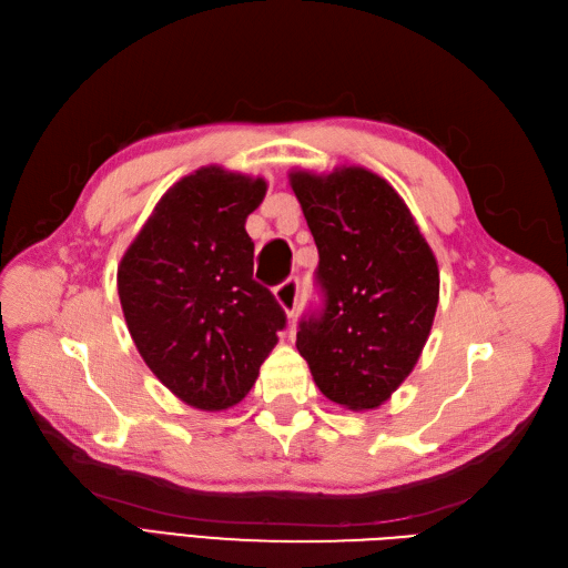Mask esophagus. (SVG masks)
<instances>
[{
    "label": "esophagus",
    "mask_w": 568,
    "mask_h": 568,
    "mask_svg": "<svg viewBox=\"0 0 568 568\" xmlns=\"http://www.w3.org/2000/svg\"><path fill=\"white\" fill-rule=\"evenodd\" d=\"M298 294H301V286L296 277H291L274 288V296H277V303L284 307V313L288 317H294L298 311Z\"/></svg>",
    "instance_id": "esophagus-1"
}]
</instances>
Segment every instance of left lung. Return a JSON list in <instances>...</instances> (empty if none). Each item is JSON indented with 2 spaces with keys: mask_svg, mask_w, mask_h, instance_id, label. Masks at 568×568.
<instances>
[{
  "mask_svg": "<svg viewBox=\"0 0 568 568\" xmlns=\"http://www.w3.org/2000/svg\"><path fill=\"white\" fill-rule=\"evenodd\" d=\"M291 189L320 253L324 307L296 348L326 398L355 412L390 398L415 369L438 307V263L405 201L367 168L294 170Z\"/></svg>",
  "mask_w": 568,
  "mask_h": 568,
  "instance_id": "obj_1",
  "label": "left lung"
}]
</instances>
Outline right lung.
Masks as SVG:
<instances>
[{"label": "right lung", "instance_id": "1", "mask_svg": "<svg viewBox=\"0 0 568 568\" xmlns=\"http://www.w3.org/2000/svg\"><path fill=\"white\" fill-rule=\"evenodd\" d=\"M267 182L199 168L163 194L118 265V296L136 351L186 405L246 398L286 315L253 280L246 217Z\"/></svg>", "mask_w": 568, "mask_h": 568}]
</instances>
